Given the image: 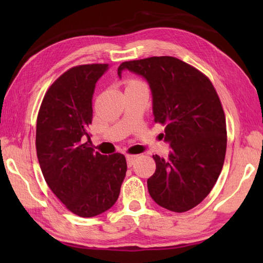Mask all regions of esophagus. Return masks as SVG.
<instances>
[{"label":"esophagus","instance_id":"1","mask_svg":"<svg viewBox=\"0 0 263 263\" xmlns=\"http://www.w3.org/2000/svg\"><path fill=\"white\" fill-rule=\"evenodd\" d=\"M137 159H138V155H127V157H126L127 166H128V167H132L133 164H135Z\"/></svg>","mask_w":263,"mask_h":263}]
</instances>
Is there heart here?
Segmentation results:
<instances>
[{"mask_svg": "<svg viewBox=\"0 0 263 263\" xmlns=\"http://www.w3.org/2000/svg\"><path fill=\"white\" fill-rule=\"evenodd\" d=\"M142 84H145L140 80H137V79H130L126 81V88H131V87H138V86H142Z\"/></svg>", "mask_w": 263, "mask_h": 263, "instance_id": "heart-1", "label": "heart"}]
</instances>
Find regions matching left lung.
Segmentation results:
<instances>
[{"mask_svg": "<svg viewBox=\"0 0 263 263\" xmlns=\"http://www.w3.org/2000/svg\"><path fill=\"white\" fill-rule=\"evenodd\" d=\"M144 77L153 96L154 122L164 126L167 158L147 180L151 197L167 210L185 212L210 194L224 164L226 121L215 87L205 74L174 57L125 61L118 67Z\"/></svg>", "mask_w": 263, "mask_h": 263, "instance_id": "8db88e82", "label": "left lung"}]
</instances>
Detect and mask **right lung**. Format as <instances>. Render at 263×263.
I'll use <instances>...</instances> for the list:
<instances>
[{
  "instance_id": "obj_1",
  "label": "right lung",
  "mask_w": 263,
  "mask_h": 263,
  "mask_svg": "<svg viewBox=\"0 0 263 263\" xmlns=\"http://www.w3.org/2000/svg\"><path fill=\"white\" fill-rule=\"evenodd\" d=\"M108 68L90 64L66 70L47 89L37 117L35 149L44 179L69 211L83 218L114 205L127 169L123 154L103 155L90 147L92 94Z\"/></svg>"
}]
</instances>
